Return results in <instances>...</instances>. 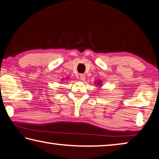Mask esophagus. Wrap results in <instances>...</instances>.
Here are the masks:
<instances>
[{"label":"esophagus","instance_id":"1","mask_svg":"<svg viewBox=\"0 0 159 159\" xmlns=\"http://www.w3.org/2000/svg\"><path fill=\"white\" fill-rule=\"evenodd\" d=\"M79 79H80V80H85V79H86L85 75H84V74H80Z\"/></svg>","mask_w":159,"mask_h":159}]
</instances>
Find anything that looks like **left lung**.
I'll list each match as a JSON object with an SVG mask.
<instances>
[{
	"mask_svg": "<svg viewBox=\"0 0 159 159\" xmlns=\"http://www.w3.org/2000/svg\"><path fill=\"white\" fill-rule=\"evenodd\" d=\"M95 83L96 84V85H102V80H97V81H95Z\"/></svg>",
	"mask_w": 159,
	"mask_h": 159,
	"instance_id": "8db88e82",
	"label": "left lung"
}]
</instances>
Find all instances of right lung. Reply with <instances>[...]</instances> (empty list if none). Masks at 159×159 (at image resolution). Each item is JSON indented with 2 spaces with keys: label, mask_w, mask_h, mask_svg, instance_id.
Segmentation results:
<instances>
[{
  "label": "right lung",
  "mask_w": 159,
  "mask_h": 159,
  "mask_svg": "<svg viewBox=\"0 0 159 159\" xmlns=\"http://www.w3.org/2000/svg\"><path fill=\"white\" fill-rule=\"evenodd\" d=\"M66 79H68V78H66ZM62 80H63V79H62Z\"/></svg>",
  "instance_id": "1"
}]
</instances>
